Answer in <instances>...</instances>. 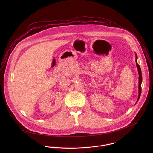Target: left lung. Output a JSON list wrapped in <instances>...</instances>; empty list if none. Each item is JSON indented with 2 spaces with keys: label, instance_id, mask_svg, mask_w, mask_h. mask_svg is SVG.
<instances>
[{
  "label": "left lung",
  "instance_id": "1",
  "mask_svg": "<svg viewBox=\"0 0 153 153\" xmlns=\"http://www.w3.org/2000/svg\"><path fill=\"white\" fill-rule=\"evenodd\" d=\"M137 54H136V66H137V70H138V73H139V96H138V99H137V101H138L139 98H140V94H141V91H142L141 83H142V77L141 69H140L139 65L137 62Z\"/></svg>",
  "mask_w": 153,
  "mask_h": 153
}]
</instances>
